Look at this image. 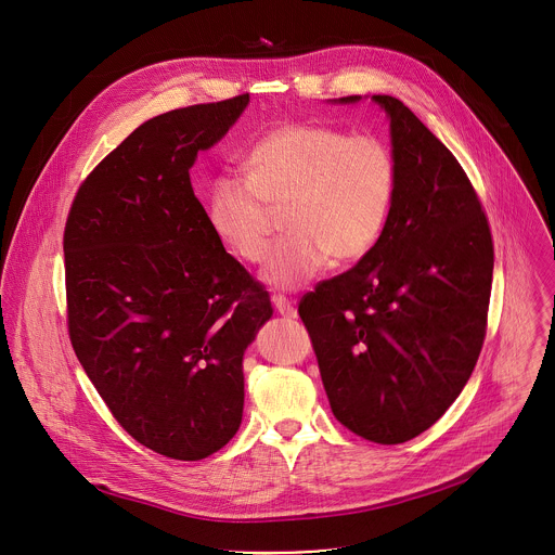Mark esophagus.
Masks as SVG:
<instances>
[{"label": "esophagus", "mask_w": 555, "mask_h": 555, "mask_svg": "<svg viewBox=\"0 0 555 555\" xmlns=\"http://www.w3.org/2000/svg\"><path fill=\"white\" fill-rule=\"evenodd\" d=\"M272 305H274V309H276L281 315H287V319H294V315H296V305H294V300L285 298L283 294H274V296H272Z\"/></svg>", "instance_id": "34e87169"}]
</instances>
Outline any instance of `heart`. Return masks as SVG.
<instances>
[{
	"label": "heart",
	"mask_w": 555,
	"mask_h": 555,
	"mask_svg": "<svg viewBox=\"0 0 555 555\" xmlns=\"http://www.w3.org/2000/svg\"><path fill=\"white\" fill-rule=\"evenodd\" d=\"M244 173L208 182L206 219L236 259H266L276 212L289 232L274 246L263 279L294 289L325 270L362 261L382 240L398 195V163L375 135L285 122L255 140Z\"/></svg>",
	"instance_id": "1"
}]
</instances>
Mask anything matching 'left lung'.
Segmentation results:
<instances>
[{
  "mask_svg": "<svg viewBox=\"0 0 555 555\" xmlns=\"http://www.w3.org/2000/svg\"><path fill=\"white\" fill-rule=\"evenodd\" d=\"M356 103L360 96L338 99ZM398 195L377 246L300 298L336 420L373 443H404L459 398L479 360L494 244L481 199L450 149L398 99Z\"/></svg>",
  "mask_w": 555,
  "mask_h": 555,
  "instance_id": "8db88e82",
  "label": "left lung"
}]
</instances>
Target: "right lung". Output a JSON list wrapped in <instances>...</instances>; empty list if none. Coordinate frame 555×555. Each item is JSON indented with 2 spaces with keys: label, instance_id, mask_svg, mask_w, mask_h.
<instances>
[{
  "label": "right lung",
  "instance_id": "add662e5",
  "mask_svg": "<svg viewBox=\"0 0 555 555\" xmlns=\"http://www.w3.org/2000/svg\"><path fill=\"white\" fill-rule=\"evenodd\" d=\"M250 96L155 116L78 186L65 232L67 332L116 422L149 450L199 461L244 415V351L266 287L212 234L191 186Z\"/></svg>",
  "mask_w": 555,
  "mask_h": 555
}]
</instances>
